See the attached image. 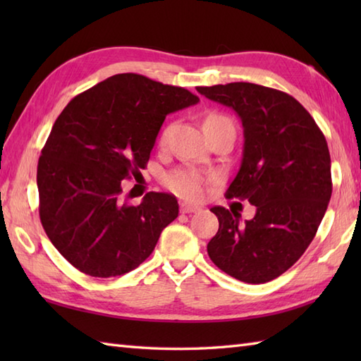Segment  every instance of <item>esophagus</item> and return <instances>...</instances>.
<instances>
[{"mask_svg":"<svg viewBox=\"0 0 361 361\" xmlns=\"http://www.w3.org/2000/svg\"><path fill=\"white\" fill-rule=\"evenodd\" d=\"M180 211L183 214H192V212L200 211V208H198V206H195V204H190V203H181L180 204Z\"/></svg>","mask_w":361,"mask_h":361,"instance_id":"1","label":"esophagus"}]
</instances>
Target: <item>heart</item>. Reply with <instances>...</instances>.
<instances>
[{"mask_svg":"<svg viewBox=\"0 0 361 361\" xmlns=\"http://www.w3.org/2000/svg\"><path fill=\"white\" fill-rule=\"evenodd\" d=\"M217 122H231L224 114L212 113L208 118L204 119V126H212L217 124ZM169 128L163 133V142L167 140ZM204 183L206 178L197 171L192 169H178L172 173L167 175L166 185L172 190V192L178 194L180 197L189 198V200H198V198L203 197L204 192Z\"/></svg>","mask_w":361,"mask_h":361,"instance_id":"b5f03b06","label":"heart"}]
</instances>
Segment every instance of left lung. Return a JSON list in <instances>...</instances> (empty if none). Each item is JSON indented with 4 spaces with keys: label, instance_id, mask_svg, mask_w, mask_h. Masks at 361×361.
Wrapping results in <instances>:
<instances>
[{
    "label": "left lung",
    "instance_id": "1",
    "mask_svg": "<svg viewBox=\"0 0 361 361\" xmlns=\"http://www.w3.org/2000/svg\"><path fill=\"white\" fill-rule=\"evenodd\" d=\"M197 91L231 106L242 119V164L225 195L256 206V216L243 225L239 212L211 208L219 231L208 255L242 282L273 281L304 255L331 202L326 137L310 113L283 91L248 82Z\"/></svg>",
    "mask_w": 361,
    "mask_h": 361
}]
</instances>
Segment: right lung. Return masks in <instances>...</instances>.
<instances>
[{
	"instance_id": "obj_1",
	"label": "right lung",
	"mask_w": 361,
	"mask_h": 361,
	"mask_svg": "<svg viewBox=\"0 0 361 361\" xmlns=\"http://www.w3.org/2000/svg\"><path fill=\"white\" fill-rule=\"evenodd\" d=\"M186 88L124 73L71 99L38 158L46 235L68 262L94 278L135 270L178 217L175 195L122 200V180L145 169L169 113L197 104Z\"/></svg>"
}]
</instances>
